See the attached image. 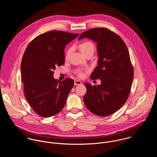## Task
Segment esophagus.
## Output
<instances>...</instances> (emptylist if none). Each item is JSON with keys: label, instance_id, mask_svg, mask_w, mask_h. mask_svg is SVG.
<instances>
[{"label": "esophagus", "instance_id": "obj_1", "mask_svg": "<svg viewBox=\"0 0 157 157\" xmlns=\"http://www.w3.org/2000/svg\"><path fill=\"white\" fill-rule=\"evenodd\" d=\"M82 83V82H81V81H80V80H75V82H74V84H75V85H81Z\"/></svg>", "mask_w": 157, "mask_h": 157}]
</instances>
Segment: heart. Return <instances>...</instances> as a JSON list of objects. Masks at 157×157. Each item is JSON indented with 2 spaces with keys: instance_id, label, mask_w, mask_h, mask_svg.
<instances>
[{
  "instance_id": "heart-1",
  "label": "heart",
  "mask_w": 157,
  "mask_h": 157,
  "mask_svg": "<svg viewBox=\"0 0 157 157\" xmlns=\"http://www.w3.org/2000/svg\"><path fill=\"white\" fill-rule=\"evenodd\" d=\"M78 47H79V49L81 51V52L85 56L86 54L90 52H94V50H95V46L94 44L90 42V41H84V42H82V43H80L79 45H78ZM71 50L72 49L71 48H69L67 49V52H66V57L67 58L69 56V54H71ZM78 75H79V77H82L84 76V73L82 72V71H79L78 72Z\"/></svg>"
}]
</instances>
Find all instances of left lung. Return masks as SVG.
<instances>
[{
  "mask_svg": "<svg viewBox=\"0 0 157 157\" xmlns=\"http://www.w3.org/2000/svg\"><path fill=\"white\" fill-rule=\"evenodd\" d=\"M88 38L97 43L98 65L90 78H100L101 85L86 88L83 101L93 113L106 117L120 109L129 95L134 78L128 48L116 33L105 28H96L83 32L78 40Z\"/></svg>",
  "mask_w": 157,
  "mask_h": 157,
  "instance_id": "8db88e82",
  "label": "left lung"
}]
</instances>
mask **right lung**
<instances>
[{
  "mask_svg": "<svg viewBox=\"0 0 157 157\" xmlns=\"http://www.w3.org/2000/svg\"><path fill=\"white\" fill-rule=\"evenodd\" d=\"M79 34L52 31L34 39L26 47L21 62V79L25 97L41 117H49L63 108L74 81H58L56 67L65 63V46Z\"/></svg>",
  "mask_w": 157,
  "mask_h": 157,
  "instance_id": "obj_1",
  "label": "right lung"
}]
</instances>
